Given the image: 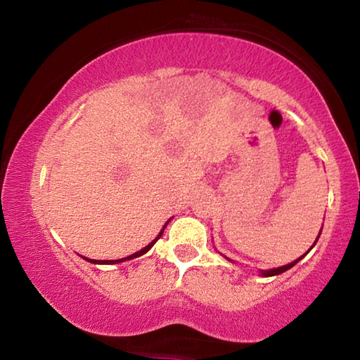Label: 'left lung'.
<instances>
[{"label":"left lung","instance_id":"1","mask_svg":"<svg viewBox=\"0 0 360 360\" xmlns=\"http://www.w3.org/2000/svg\"><path fill=\"white\" fill-rule=\"evenodd\" d=\"M321 235V233H319ZM318 238H319V236H318ZM318 238H316V241H318ZM316 241H314V245H316ZM313 245V246H314ZM313 246L311 248H309V251H311V249H313ZM309 251H307V254L309 252ZM307 254H303L302 255V257H298L297 260H294V262H292V264H288V265H284V266H279V268H271V270H262V275H264V276H276V275H281V273H284V271H288L289 270V268H292V266H294L295 264H297V262H300L303 257H304V255H307Z\"/></svg>","mask_w":360,"mask_h":360}]
</instances>
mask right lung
<instances>
[{"mask_svg":"<svg viewBox=\"0 0 360 360\" xmlns=\"http://www.w3.org/2000/svg\"><path fill=\"white\" fill-rule=\"evenodd\" d=\"M168 222H169V221H167V224L163 225V229L160 230V233L157 235V238H155V240H152L148 246H146V248H143V249H141V251H138V252H135V254H131V255H129V257H124V259H119V260H94V259H87V257H84V259L87 260V262H90V264H120V262H125V260H130V259H136V257H139V255H143V254L148 252L149 249L155 245L157 240L160 238V236H162L163 230H165V227H167V225H168Z\"/></svg>","mask_w":360,"mask_h":360,"instance_id":"add662e5","label":"right lung"}]
</instances>
